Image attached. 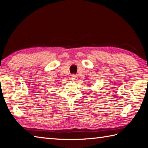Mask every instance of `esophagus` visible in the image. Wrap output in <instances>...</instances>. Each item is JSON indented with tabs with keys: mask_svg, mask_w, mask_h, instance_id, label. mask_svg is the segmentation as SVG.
<instances>
[{
	"mask_svg": "<svg viewBox=\"0 0 148 148\" xmlns=\"http://www.w3.org/2000/svg\"><path fill=\"white\" fill-rule=\"evenodd\" d=\"M71 79L73 80V81H75V80H76V77H75V75H72L71 76Z\"/></svg>",
	"mask_w": 148,
	"mask_h": 148,
	"instance_id": "34e87169",
	"label": "esophagus"
}]
</instances>
